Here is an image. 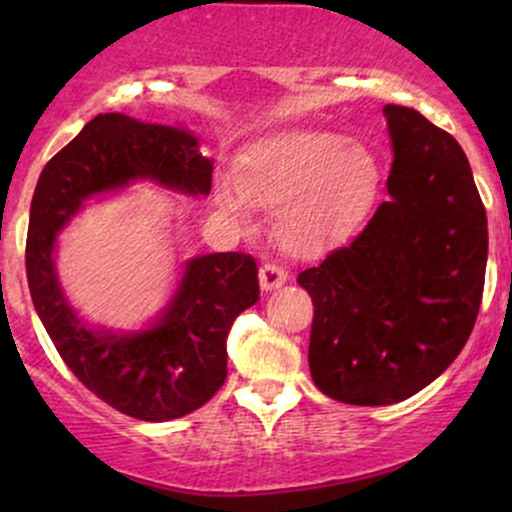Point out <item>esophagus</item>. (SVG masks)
Instances as JSON below:
<instances>
[{
    "label": "esophagus",
    "instance_id": "34e87169",
    "mask_svg": "<svg viewBox=\"0 0 512 512\" xmlns=\"http://www.w3.org/2000/svg\"><path fill=\"white\" fill-rule=\"evenodd\" d=\"M286 281H289V274H286L281 267H276V264H264V267H260V289L262 291L281 289Z\"/></svg>",
    "mask_w": 512,
    "mask_h": 512
}]
</instances>
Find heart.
<instances>
[{"label":"heart","instance_id":"heart-1","mask_svg":"<svg viewBox=\"0 0 512 512\" xmlns=\"http://www.w3.org/2000/svg\"><path fill=\"white\" fill-rule=\"evenodd\" d=\"M219 207L236 221L250 202L279 207L274 236L286 252L315 257L349 240L373 209L380 168L366 146L330 132H281L245 146Z\"/></svg>","mask_w":512,"mask_h":512}]
</instances>
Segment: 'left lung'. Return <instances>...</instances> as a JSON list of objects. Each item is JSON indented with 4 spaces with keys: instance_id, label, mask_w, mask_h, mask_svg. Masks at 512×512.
<instances>
[{
    "instance_id": "left-lung-1",
    "label": "left lung",
    "mask_w": 512,
    "mask_h": 512,
    "mask_svg": "<svg viewBox=\"0 0 512 512\" xmlns=\"http://www.w3.org/2000/svg\"><path fill=\"white\" fill-rule=\"evenodd\" d=\"M390 199L354 243L298 274L315 305L308 363L344 404L402 402L443 373L472 334L489 226L462 146L424 115L385 105Z\"/></svg>"
}]
</instances>
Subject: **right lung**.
I'll return each mask as SVG.
<instances>
[{
  "mask_svg": "<svg viewBox=\"0 0 512 512\" xmlns=\"http://www.w3.org/2000/svg\"><path fill=\"white\" fill-rule=\"evenodd\" d=\"M214 161L185 127L122 113L96 115L40 173L26 240L28 289L62 361L110 407L142 421H170L209 402L226 380L233 320L260 298L257 264L243 252L182 262L170 301L142 330L91 327L64 296L55 269L60 233L93 197L149 180L207 197Z\"/></svg>",
  "mask_w": 512,
  "mask_h": 512,
  "instance_id": "obj_1",
  "label": "right lung"
}]
</instances>
